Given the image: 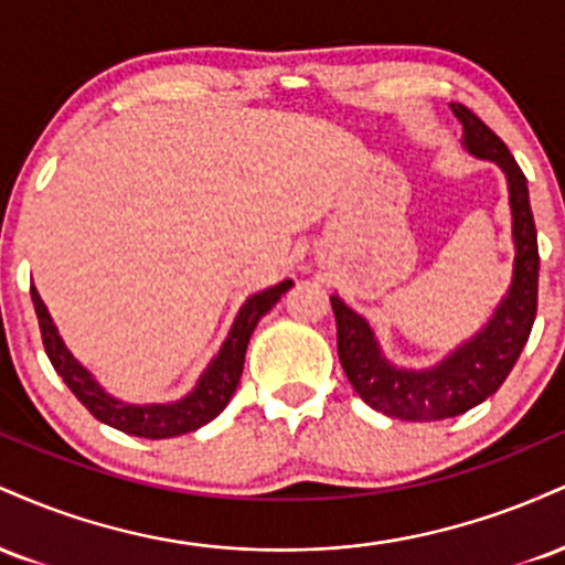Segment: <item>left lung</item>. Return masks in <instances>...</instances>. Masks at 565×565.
<instances>
[{
	"instance_id": "8db88e82",
	"label": "left lung",
	"mask_w": 565,
	"mask_h": 565,
	"mask_svg": "<svg viewBox=\"0 0 565 565\" xmlns=\"http://www.w3.org/2000/svg\"><path fill=\"white\" fill-rule=\"evenodd\" d=\"M451 111L462 121V142L468 153L494 161L508 178L515 263H512L510 289L497 305L494 316L481 332L454 348L436 366L404 369L385 359L364 316L332 295L337 353L350 385L369 406L406 423H436V419L457 417L494 395L508 380L521 350L526 348L536 319L540 246H536L526 174L512 159L508 146L470 108L451 103Z\"/></svg>"
}]
</instances>
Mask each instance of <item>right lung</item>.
Returning <instances> with one entry per match:
<instances>
[{
    "label": "right lung",
    "mask_w": 565,
    "mask_h": 565,
    "mask_svg": "<svg viewBox=\"0 0 565 565\" xmlns=\"http://www.w3.org/2000/svg\"><path fill=\"white\" fill-rule=\"evenodd\" d=\"M291 287V281L276 284V287L257 291L249 300L242 305L236 321H233L228 337H225L223 348L215 359L210 361V366L204 369L196 387L185 395V398L172 401V404H127V401L114 398L111 393L103 391L97 385L93 374L84 369L79 361L71 355L66 342L57 334V327L53 323L47 305L42 302L39 291L31 287V300H34V310L39 319V329H42V342L47 350V359L53 361L55 372L61 374L63 382L71 387V393L87 406V412L93 414L100 423L116 427V430L129 433V436L138 438H174L185 436V433L199 430L201 425L212 423L236 393L238 380L244 372V355L246 345H249V337L255 332L257 321L268 313L274 305L281 300V295Z\"/></svg>",
    "instance_id": "1"
}]
</instances>
